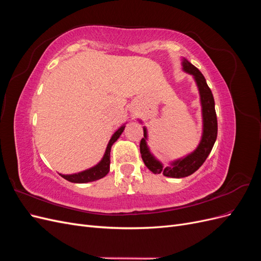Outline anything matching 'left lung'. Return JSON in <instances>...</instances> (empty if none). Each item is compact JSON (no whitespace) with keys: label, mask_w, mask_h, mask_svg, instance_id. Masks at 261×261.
<instances>
[{"label":"left lung","mask_w":261,"mask_h":261,"mask_svg":"<svg viewBox=\"0 0 261 261\" xmlns=\"http://www.w3.org/2000/svg\"><path fill=\"white\" fill-rule=\"evenodd\" d=\"M183 69L186 73L194 76V80L197 84L200 96L201 111H202V136L201 140L192 153L187 154L184 158L173 161L169 167H163V164L156 160L154 155L150 152L147 145V128L144 127V138L140 140V154L146 167L154 174H163L168 177L181 178L193 174L198 170L202 163L206 161L212 147L216 143L218 135V121L215 109V99L212 92L207 85L206 80L200 70L195 67L191 62L183 59L181 62Z\"/></svg>","instance_id":"8db88e82"}]
</instances>
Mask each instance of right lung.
Returning <instances> with one entry per match:
<instances>
[{
    "instance_id": "obj_1",
    "label": "right lung",
    "mask_w": 261,
    "mask_h": 261,
    "mask_svg": "<svg viewBox=\"0 0 261 261\" xmlns=\"http://www.w3.org/2000/svg\"><path fill=\"white\" fill-rule=\"evenodd\" d=\"M125 128V125H122L120 128H118L110 139L108 147L106 149V152L103 158H102L101 161L94 165V167L85 170L80 173H75V174H60L63 178L67 179L68 181H72V183H88V181H93L105 177L109 171H110V152H111V147L122 135V133Z\"/></svg>"
}]
</instances>
